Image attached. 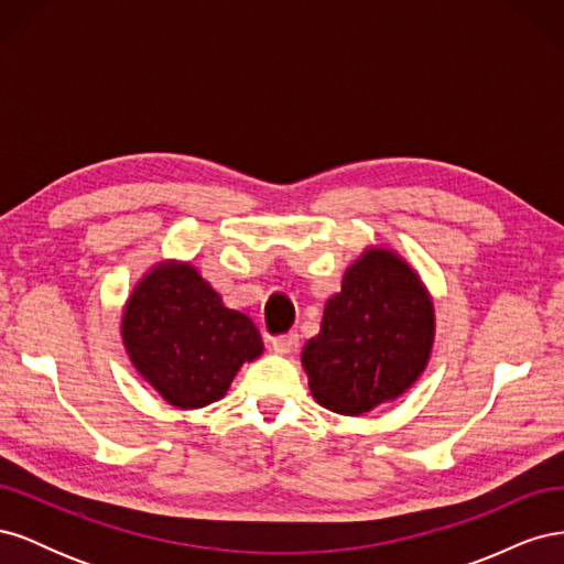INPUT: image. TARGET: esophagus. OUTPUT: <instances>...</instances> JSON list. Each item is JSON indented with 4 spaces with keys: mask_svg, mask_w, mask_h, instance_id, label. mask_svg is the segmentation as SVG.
<instances>
[{
    "mask_svg": "<svg viewBox=\"0 0 564 564\" xmlns=\"http://www.w3.org/2000/svg\"><path fill=\"white\" fill-rule=\"evenodd\" d=\"M272 348H275V352L292 355L299 348V334L296 332H286V334L275 336V338H272Z\"/></svg>",
    "mask_w": 564,
    "mask_h": 564,
    "instance_id": "34e87169",
    "label": "esophagus"
}]
</instances>
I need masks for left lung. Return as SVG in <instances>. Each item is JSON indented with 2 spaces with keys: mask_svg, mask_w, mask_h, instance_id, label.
Here are the masks:
<instances>
[{
  "mask_svg": "<svg viewBox=\"0 0 564 564\" xmlns=\"http://www.w3.org/2000/svg\"><path fill=\"white\" fill-rule=\"evenodd\" d=\"M433 329V303L416 272L392 251H367L301 352L313 398L348 416L400 398L429 362Z\"/></svg>",
  "mask_w": 564,
  "mask_h": 564,
  "instance_id": "8db88e82",
  "label": "left lung"
}]
</instances>
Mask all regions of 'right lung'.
<instances>
[{
    "mask_svg": "<svg viewBox=\"0 0 564 564\" xmlns=\"http://www.w3.org/2000/svg\"><path fill=\"white\" fill-rule=\"evenodd\" d=\"M133 367L183 409L207 406L263 340L253 322L230 311L193 265H158L133 289L122 319Z\"/></svg>",
    "mask_w": 564,
    "mask_h": 564,
    "instance_id": "add662e5",
    "label": "right lung"
}]
</instances>
